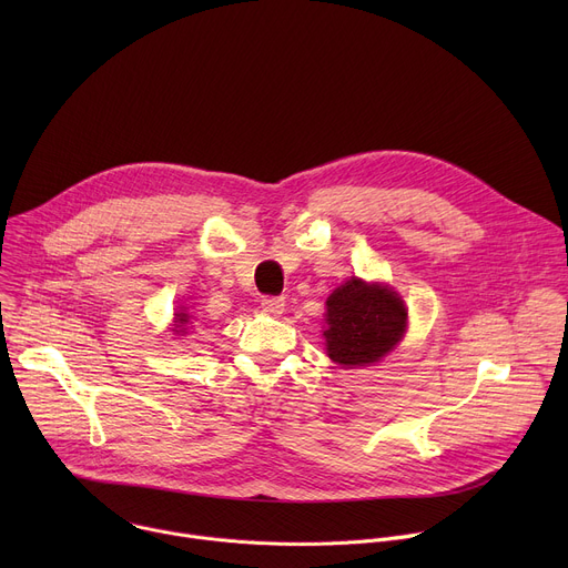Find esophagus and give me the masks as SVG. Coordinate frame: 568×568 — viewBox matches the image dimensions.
<instances>
[{
  "instance_id": "34e87169",
  "label": "esophagus",
  "mask_w": 568,
  "mask_h": 568,
  "mask_svg": "<svg viewBox=\"0 0 568 568\" xmlns=\"http://www.w3.org/2000/svg\"><path fill=\"white\" fill-rule=\"evenodd\" d=\"M261 307H263L267 314L278 316V314H283V310H285V301H283L281 296H265L263 303H261Z\"/></svg>"
}]
</instances>
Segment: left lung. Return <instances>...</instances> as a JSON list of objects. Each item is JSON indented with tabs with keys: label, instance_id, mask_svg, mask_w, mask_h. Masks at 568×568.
Wrapping results in <instances>:
<instances>
[{
	"label": "left lung",
	"instance_id": "8db88e82",
	"mask_svg": "<svg viewBox=\"0 0 568 568\" xmlns=\"http://www.w3.org/2000/svg\"><path fill=\"white\" fill-rule=\"evenodd\" d=\"M407 333V305L382 283L357 276L326 301V351L339 366H371L386 357Z\"/></svg>",
	"mask_w": 568,
	"mask_h": 568
}]
</instances>
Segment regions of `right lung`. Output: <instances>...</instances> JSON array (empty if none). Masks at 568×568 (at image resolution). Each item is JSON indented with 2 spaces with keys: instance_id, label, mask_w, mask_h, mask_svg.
Here are the masks:
<instances>
[{
  "instance_id": "right-lung-1",
  "label": "right lung",
  "mask_w": 568,
  "mask_h": 568,
  "mask_svg": "<svg viewBox=\"0 0 568 568\" xmlns=\"http://www.w3.org/2000/svg\"><path fill=\"white\" fill-rule=\"evenodd\" d=\"M189 323H191V314L186 312V310H180L178 314H175V323H173V333L175 335H186L189 333Z\"/></svg>"
}]
</instances>
